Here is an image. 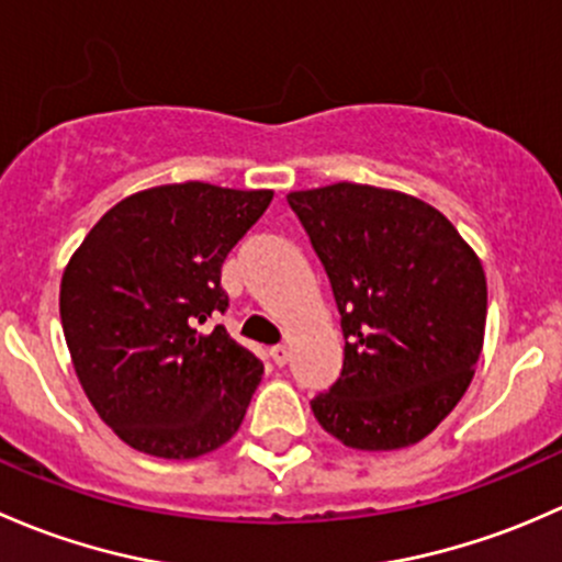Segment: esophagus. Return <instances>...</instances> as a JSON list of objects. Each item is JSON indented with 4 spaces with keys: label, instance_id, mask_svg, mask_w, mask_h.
<instances>
[{
    "label": "esophagus",
    "instance_id": "1",
    "mask_svg": "<svg viewBox=\"0 0 562 562\" xmlns=\"http://www.w3.org/2000/svg\"><path fill=\"white\" fill-rule=\"evenodd\" d=\"M270 360L276 362V366H286L289 362V349L286 346H273V349H270Z\"/></svg>",
    "mask_w": 562,
    "mask_h": 562
}]
</instances>
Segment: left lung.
Here are the masks:
<instances>
[{
	"mask_svg": "<svg viewBox=\"0 0 562 562\" xmlns=\"http://www.w3.org/2000/svg\"><path fill=\"white\" fill-rule=\"evenodd\" d=\"M333 286L340 379L311 401L344 447L392 452L430 436L473 379L487 322L476 251L427 202L368 183L289 192Z\"/></svg>",
	"mask_w": 562,
	"mask_h": 562,
	"instance_id": "8db88e82",
	"label": "left lung"
}]
</instances>
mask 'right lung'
<instances>
[{
    "mask_svg": "<svg viewBox=\"0 0 562 562\" xmlns=\"http://www.w3.org/2000/svg\"><path fill=\"white\" fill-rule=\"evenodd\" d=\"M270 189L187 181L130 194L61 276L59 311L80 386L132 449L194 460L238 432L265 368L216 324L222 265Z\"/></svg>",
    "mask_w": 562,
    "mask_h": 562,
    "instance_id": "1",
    "label": "right lung"
}]
</instances>
